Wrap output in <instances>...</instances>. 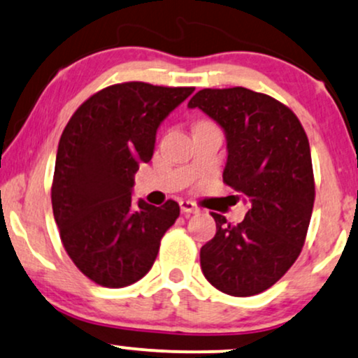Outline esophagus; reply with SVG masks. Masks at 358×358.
<instances>
[{
    "label": "esophagus",
    "instance_id": "esophagus-1",
    "mask_svg": "<svg viewBox=\"0 0 358 358\" xmlns=\"http://www.w3.org/2000/svg\"><path fill=\"white\" fill-rule=\"evenodd\" d=\"M180 208H182L183 213H198V212H200V208H198V206L190 200L180 201Z\"/></svg>",
    "mask_w": 358,
    "mask_h": 358
}]
</instances>
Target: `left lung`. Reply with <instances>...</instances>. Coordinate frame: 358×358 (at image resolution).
Here are the masks:
<instances>
[{
	"instance_id": "8db88e82",
	"label": "left lung",
	"mask_w": 358,
	"mask_h": 358,
	"mask_svg": "<svg viewBox=\"0 0 358 358\" xmlns=\"http://www.w3.org/2000/svg\"><path fill=\"white\" fill-rule=\"evenodd\" d=\"M188 108L201 110L225 133L223 182L248 203L238 225L212 213L217 234L200 250L201 272L223 294L257 295L302 252L315 200L308 138L294 111L242 86L200 90Z\"/></svg>"
}]
</instances>
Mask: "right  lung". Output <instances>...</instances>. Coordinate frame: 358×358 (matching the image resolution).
Masks as SVG:
<instances>
[{"instance_id": "right-lung-1", "label": "right lung", "mask_w": 358, "mask_h": 358, "mask_svg": "<svg viewBox=\"0 0 358 358\" xmlns=\"http://www.w3.org/2000/svg\"><path fill=\"white\" fill-rule=\"evenodd\" d=\"M193 92L141 81L108 86L63 130L51 188L55 222L73 264L98 285L122 288L145 277L178 218L173 200L135 205L131 195L162 122Z\"/></svg>"}]
</instances>
